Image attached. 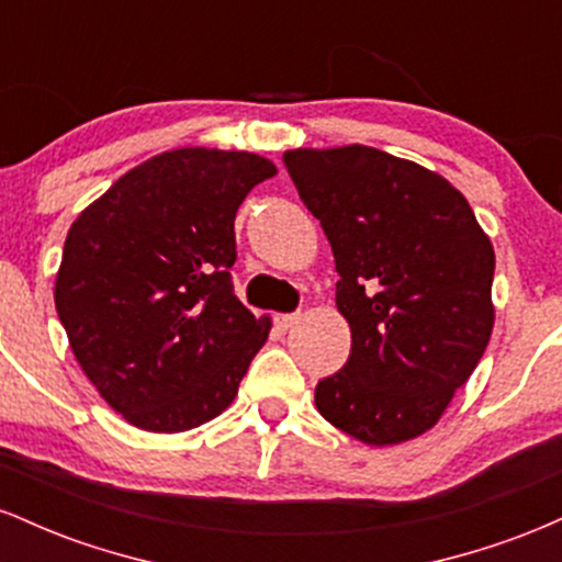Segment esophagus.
<instances>
[{"label": "esophagus", "mask_w": 562, "mask_h": 562, "mask_svg": "<svg viewBox=\"0 0 562 562\" xmlns=\"http://www.w3.org/2000/svg\"><path fill=\"white\" fill-rule=\"evenodd\" d=\"M299 319H301L299 314H277V317H274L277 327H280V330H290V327H293Z\"/></svg>", "instance_id": "esophagus-1"}]
</instances>
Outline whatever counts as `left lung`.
<instances>
[{"instance_id":"obj_1","label":"left lung","mask_w":562,"mask_h":562,"mask_svg":"<svg viewBox=\"0 0 562 562\" xmlns=\"http://www.w3.org/2000/svg\"><path fill=\"white\" fill-rule=\"evenodd\" d=\"M285 160L333 245L335 303L351 327L319 415L370 447L441 420L494 330V248L441 173L367 145L299 147Z\"/></svg>"}]
</instances>
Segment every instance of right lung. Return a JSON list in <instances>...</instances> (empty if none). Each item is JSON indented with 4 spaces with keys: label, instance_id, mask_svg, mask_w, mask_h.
Segmentation results:
<instances>
[{
    "label": "right lung",
    "instance_id": "add662e5",
    "mask_svg": "<svg viewBox=\"0 0 562 562\" xmlns=\"http://www.w3.org/2000/svg\"><path fill=\"white\" fill-rule=\"evenodd\" d=\"M274 173L256 153L179 147L70 224L57 317L83 375L134 428L182 434L235 402L272 330L232 290L235 214Z\"/></svg>",
    "mask_w": 562,
    "mask_h": 562
}]
</instances>
